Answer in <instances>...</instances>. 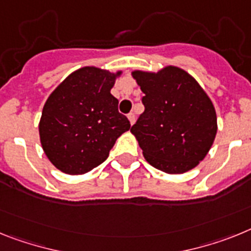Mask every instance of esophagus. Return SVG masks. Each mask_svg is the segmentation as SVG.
I'll return each mask as SVG.
<instances>
[{
	"mask_svg": "<svg viewBox=\"0 0 251 251\" xmlns=\"http://www.w3.org/2000/svg\"><path fill=\"white\" fill-rule=\"evenodd\" d=\"M127 119H128V121H130V124H131V125H134L135 121H136V116H135V113H132V112L128 113Z\"/></svg>",
	"mask_w": 251,
	"mask_h": 251,
	"instance_id": "1",
	"label": "esophagus"
}]
</instances>
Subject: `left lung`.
Instances as JSON below:
<instances>
[{
	"label": "left lung",
	"mask_w": 251,
	"mask_h": 251,
	"mask_svg": "<svg viewBox=\"0 0 251 251\" xmlns=\"http://www.w3.org/2000/svg\"><path fill=\"white\" fill-rule=\"evenodd\" d=\"M145 111L132 125L147 162L168 174H182L200 164L217 132L216 111L197 80L168 65L156 73L134 71Z\"/></svg>",
	"instance_id": "obj_1"
}]
</instances>
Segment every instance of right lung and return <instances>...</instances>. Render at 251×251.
Here are the masks:
<instances>
[{"label":"right lung","instance_id":"obj_1","mask_svg":"<svg viewBox=\"0 0 251 251\" xmlns=\"http://www.w3.org/2000/svg\"><path fill=\"white\" fill-rule=\"evenodd\" d=\"M121 73L83 67L48 97L39 123L40 143L51 164L63 173L77 176L99 167L117 138L130 128L111 95Z\"/></svg>","mask_w":251,"mask_h":251}]
</instances>
